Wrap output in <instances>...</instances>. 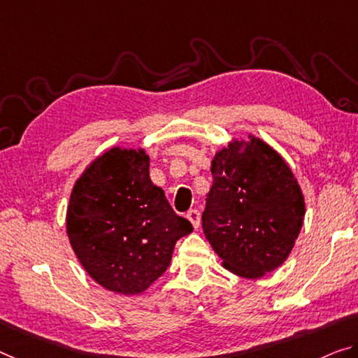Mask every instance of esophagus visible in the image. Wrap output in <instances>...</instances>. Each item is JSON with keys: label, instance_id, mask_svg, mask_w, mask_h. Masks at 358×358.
<instances>
[{"label": "esophagus", "instance_id": "obj_1", "mask_svg": "<svg viewBox=\"0 0 358 358\" xmlns=\"http://www.w3.org/2000/svg\"><path fill=\"white\" fill-rule=\"evenodd\" d=\"M187 219H189L192 225H194V229L200 227V213H198L196 210H190L189 213H187Z\"/></svg>", "mask_w": 358, "mask_h": 358}]
</instances>
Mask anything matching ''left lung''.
<instances>
[{
  "mask_svg": "<svg viewBox=\"0 0 358 358\" xmlns=\"http://www.w3.org/2000/svg\"><path fill=\"white\" fill-rule=\"evenodd\" d=\"M203 232L227 271L261 278L288 259L306 214L288 163L259 137L232 139L214 153Z\"/></svg>",
  "mask_w": 358,
  "mask_h": 358,
  "instance_id": "8db88e82",
  "label": "left lung"
}]
</instances>
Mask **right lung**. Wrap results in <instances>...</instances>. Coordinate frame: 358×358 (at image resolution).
Returning a JSON list of instances; mask_svg holds the SVG:
<instances>
[{
	"mask_svg": "<svg viewBox=\"0 0 358 358\" xmlns=\"http://www.w3.org/2000/svg\"><path fill=\"white\" fill-rule=\"evenodd\" d=\"M144 148L112 147L87 164L70 194L65 229L87 275L134 296L160 278L176 241L194 227L153 185Z\"/></svg>",
	"mask_w": 358,
	"mask_h": 358,
	"instance_id": "add662e5",
	"label": "right lung"
}]
</instances>
